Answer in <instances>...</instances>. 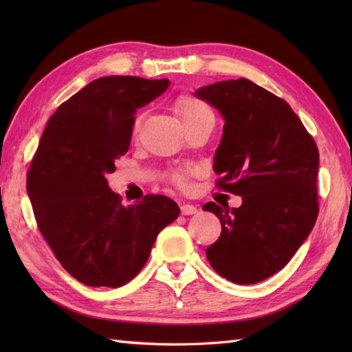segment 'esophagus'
I'll use <instances>...</instances> for the list:
<instances>
[{
    "label": "esophagus",
    "mask_w": 352,
    "mask_h": 352,
    "mask_svg": "<svg viewBox=\"0 0 352 352\" xmlns=\"http://www.w3.org/2000/svg\"><path fill=\"white\" fill-rule=\"evenodd\" d=\"M198 212V208L192 204H183L182 206V214L189 216V214H195Z\"/></svg>",
    "instance_id": "34e87169"
}]
</instances>
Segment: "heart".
<instances>
[{"label":"heart","instance_id":"1","mask_svg":"<svg viewBox=\"0 0 352 352\" xmlns=\"http://www.w3.org/2000/svg\"><path fill=\"white\" fill-rule=\"evenodd\" d=\"M177 111H178V115H180L184 125H190V124H195L199 121H204V119H213V111L210 110V107H208L206 102L195 98V96H189V95L182 96V98L178 100ZM139 122H140V119L138 118L136 121H134V130L139 126ZM192 174H195V168L188 166V168H183V169L172 172L170 178L174 183L184 186L186 182H188V177Z\"/></svg>","mask_w":352,"mask_h":352}]
</instances>
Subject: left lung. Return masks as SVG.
I'll return each mask as SVG.
<instances>
[{
    "label": "left lung",
    "instance_id": "left-lung-1",
    "mask_svg": "<svg viewBox=\"0 0 352 352\" xmlns=\"http://www.w3.org/2000/svg\"><path fill=\"white\" fill-rule=\"evenodd\" d=\"M193 95L226 122L213 170L219 188L242 197L239 208L204 204L222 226L207 260L236 284L263 281L289 263L316 222V144L286 101L246 78Z\"/></svg>",
    "mask_w": 352,
    "mask_h": 352
}]
</instances>
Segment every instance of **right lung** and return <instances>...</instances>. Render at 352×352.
<instances>
[{
    "instance_id": "1",
    "label": "right lung",
    "mask_w": 352,
    "mask_h": 352,
    "mask_svg": "<svg viewBox=\"0 0 352 352\" xmlns=\"http://www.w3.org/2000/svg\"><path fill=\"white\" fill-rule=\"evenodd\" d=\"M169 80L102 77L50 118L27 177L37 226L60 265L92 287H119L145 266L157 234L180 214L175 201L146 195L124 206L109 188L129 151L136 110Z\"/></svg>"
}]
</instances>
